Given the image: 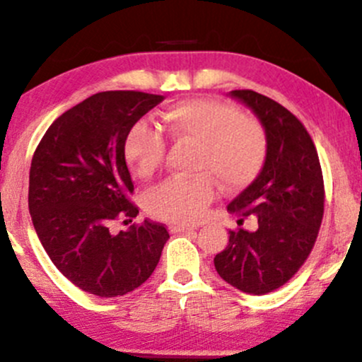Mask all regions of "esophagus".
<instances>
[{
    "mask_svg": "<svg viewBox=\"0 0 362 362\" xmlns=\"http://www.w3.org/2000/svg\"><path fill=\"white\" fill-rule=\"evenodd\" d=\"M196 226H190V225H172L170 226V232L172 233H180V232H194Z\"/></svg>",
    "mask_w": 362,
    "mask_h": 362,
    "instance_id": "34e87169",
    "label": "esophagus"
}]
</instances>
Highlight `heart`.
Wrapping results in <instances>:
<instances>
[{
  "label": "heart",
  "instance_id": "obj_1",
  "mask_svg": "<svg viewBox=\"0 0 362 362\" xmlns=\"http://www.w3.org/2000/svg\"><path fill=\"white\" fill-rule=\"evenodd\" d=\"M165 134L175 142L194 144L190 177L170 178L146 197L151 216L170 223H196L216 196L213 178L226 189L256 180L268 156V137L259 122L237 106L213 98H192L161 111ZM161 134L136 125L123 142L127 166L139 178H151L165 160Z\"/></svg>",
  "mask_w": 362,
  "mask_h": 362
}]
</instances>
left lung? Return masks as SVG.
Instances as JSON below:
<instances>
[{"mask_svg":"<svg viewBox=\"0 0 362 362\" xmlns=\"http://www.w3.org/2000/svg\"><path fill=\"white\" fill-rule=\"evenodd\" d=\"M230 96L259 118L268 156L256 180L226 208L244 218L254 214L257 230H230L214 268L232 287L263 296L287 284L313 251L323 220V173L315 142L296 115L249 89Z\"/></svg>","mask_w":362,"mask_h":362,"instance_id":"obj_1","label":"left lung"}]
</instances>
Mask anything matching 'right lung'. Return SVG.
Segmentation results:
<instances>
[{"instance_id": "add662e5", "label": "right lung", "mask_w": 362, "mask_h": 362, "mask_svg": "<svg viewBox=\"0 0 362 362\" xmlns=\"http://www.w3.org/2000/svg\"><path fill=\"white\" fill-rule=\"evenodd\" d=\"M163 96L106 90L51 123L29 175V211L42 247L74 285L99 297H120L153 275L166 240L165 225L144 220L115 235L113 220L132 221V177L123 142Z\"/></svg>"}]
</instances>
